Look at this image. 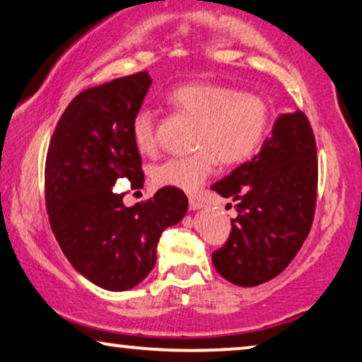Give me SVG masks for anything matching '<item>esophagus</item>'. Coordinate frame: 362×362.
Masks as SVG:
<instances>
[{
    "instance_id": "34e87169",
    "label": "esophagus",
    "mask_w": 362,
    "mask_h": 362,
    "mask_svg": "<svg viewBox=\"0 0 362 362\" xmlns=\"http://www.w3.org/2000/svg\"><path fill=\"white\" fill-rule=\"evenodd\" d=\"M203 208V202H199V199H194V198H189V209L191 211H198V209Z\"/></svg>"
}]
</instances>
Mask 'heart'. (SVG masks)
Instances as JSON below:
<instances>
[{
  "label": "heart",
  "mask_w": 362,
  "mask_h": 362,
  "mask_svg": "<svg viewBox=\"0 0 362 362\" xmlns=\"http://www.w3.org/2000/svg\"><path fill=\"white\" fill-rule=\"evenodd\" d=\"M169 105L198 122L194 149L198 153L174 158L154 168L153 180L194 193L208 180L216 159L225 166L247 160L262 144L270 126V109L258 95L211 82H191L176 87L168 95ZM158 120L149 109H141L132 119V137L137 149L151 153L158 144Z\"/></svg>",
  "instance_id": "b5f03b06"
}]
</instances>
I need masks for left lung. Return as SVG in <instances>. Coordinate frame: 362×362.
<instances>
[{"label": "left lung", "instance_id": "8db88e82", "mask_svg": "<svg viewBox=\"0 0 362 362\" xmlns=\"http://www.w3.org/2000/svg\"><path fill=\"white\" fill-rule=\"evenodd\" d=\"M211 189L233 199L238 213L211 255L218 274L240 287L282 274L309 235L317 198V149L305 115L280 114L255 158Z\"/></svg>", "mask_w": 362, "mask_h": 362}]
</instances>
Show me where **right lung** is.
I'll return each mask as SVG.
<instances>
[{
  "label": "right lung",
  "instance_id": "right-lung-1",
  "mask_svg": "<svg viewBox=\"0 0 362 362\" xmlns=\"http://www.w3.org/2000/svg\"><path fill=\"white\" fill-rule=\"evenodd\" d=\"M151 82L139 72L78 93L48 146L45 196L53 235L74 269L110 292L136 287L149 275L160 233L188 211L186 194L171 186L131 208L124 194L112 193L120 177L142 188L132 119Z\"/></svg>",
  "mask_w": 362,
  "mask_h": 362
}]
</instances>
